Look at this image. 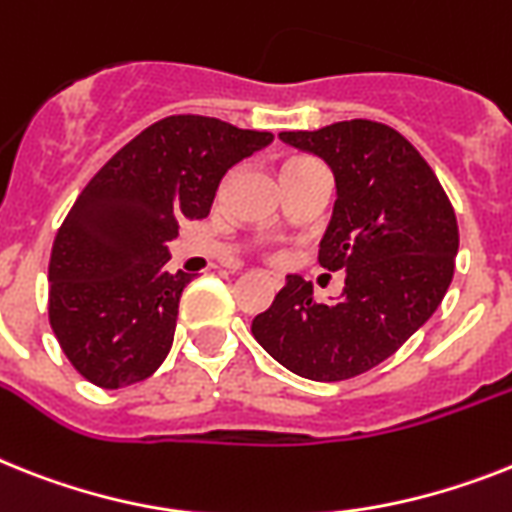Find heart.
<instances>
[{"label":"heart","instance_id":"b5f03b06","mask_svg":"<svg viewBox=\"0 0 512 512\" xmlns=\"http://www.w3.org/2000/svg\"><path fill=\"white\" fill-rule=\"evenodd\" d=\"M314 167H322L316 159H308V156H295V159H287L285 167H282V175H293V172L314 170Z\"/></svg>","mask_w":512,"mask_h":512}]
</instances>
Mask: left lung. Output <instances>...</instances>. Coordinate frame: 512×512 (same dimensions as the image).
<instances>
[{
  "label": "left lung",
  "instance_id": "1",
  "mask_svg": "<svg viewBox=\"0 0 512 512\" xmlns=\"http://www.w3.org/2000/svg\"><path fill=\"white\" fill-rule=\"evenodd\" d=\"M280 138L335 172L319 264L342 269L345 287L337 301H314L311 282L287 274L251 332L298 377L342 382L390 358L437 311L453 282L458 219L424 156L384 122L345 120Z\"/></svg>",
  "mask_w": 512,
  "mask_h": 512
}]
</instances>
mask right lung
<instances>
[{
  "label": "right lung",
  "instance_id": "obj_1",
  "mask_svg": "<svg viewBox=\"0 0 512 512\" xmlns=\"http://www.w3.org/2000/svg\"><path fill=\"white\" fill-rule=\"evenodd\" d=\"M272 138L217 117L172 114L88 180L49 259V324L80 377L120 390L162 366L193 280L167 272V243L185 219L209 217L227 170Z\"/></svg>",
  "mask_w": 512,
  "mask_h": 512
}]
</instances>
